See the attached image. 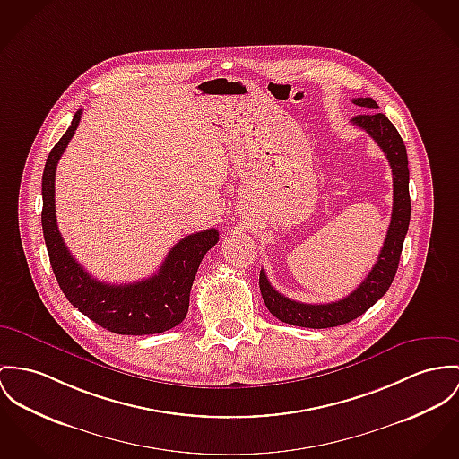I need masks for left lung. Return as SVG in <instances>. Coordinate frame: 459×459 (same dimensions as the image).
<instances>
[{
	"mask_svg": "<svg viewBox=\"0 0 459 459\" xmlns=\"http://www.w3.org/2000/svg\"><path fill=\"white\" fill-rule=\"evenodd\" d=\"M354 105L363 106L368 113L356 115L353 126L368 133L381 146L388 159L393 173V210L388 234L376 265L363 282L348 297L328 304H304L281 295L260 271L262 299L273 316L282 323L306 328H330L350 323L368 311L386 291L394 280L402 247L411 221V195H409V160L403 140L385 113L376 111L379 106L372 98H356Z\"/></svg>",
	"mask_w": 459,
	"mask_h": 459,
	"instance_id": "obj_1",
	"label": "left lung"
}]
</instances>
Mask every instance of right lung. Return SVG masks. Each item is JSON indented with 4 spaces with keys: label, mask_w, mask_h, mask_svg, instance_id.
I'll use <instances>...</instances> for the list:
<instances>
[{
    "label": "right lung",
    "mask_w": 459,
    "mask_h": 459,
    "mask_svg": "<svg viewBox=\"0 0 459 459\" xmlns=\"http://www.w3.org/2000/svg\"><path fill=\"white\" fill-rule=\"evenodd\" d=\"M82 109L71 120L65 136L48 153L41 178V227L50 265L63 293L71 304L94 323L120 335H152L175 328L188 313L190 288L201 260L218 243V230L208 229L179 239L157 274L143 281L111 284L94 280L65 245L56 220L54 181L78 124Z\"/></svg>",
    "instance_id": "right-lung-1"
}]
</instances>
